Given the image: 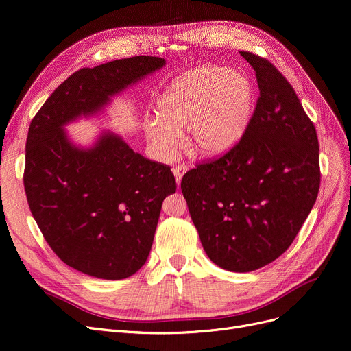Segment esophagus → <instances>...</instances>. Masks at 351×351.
<instances>
[{
  "instance_id": "34e87169",
  "label": "esophagus",
  "mask_w": 351,
  "mask_h": 351,
  "mask_svg": "<svg viewBox=\"0 0 351 351\" xmlns=\"http://www.w3.org/2000/svg\"><path fill=\"white\" fill-rule=\"evenodd\" d=\"M172 172H173L175 178H176V185H178V188H179V186H180V180H182L183 175H185V173L188 172V166H185V165H178V166H175V168L172 169Z\"/></svg>"
}]
</instances>
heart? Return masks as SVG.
<instances>
[{"mask_svg": "<svg viewBox=\"0 0 351 351\" xmlns=\"http://www.w3.org/2000/svg\"><path fill=\"white\" fill-rule=\"evenodd\" d=\"M254 112V86L239 71L202 65L182 73L158 101L156 115L146 123V135L162 156L172 155L179 135L200 158L229 152L243 138Z\"/></svg>", "mask_w": 351, "mask_h": 351, "instance_id": "obj_1", "label": "heart"}]
</instances>
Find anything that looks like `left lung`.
Returning <instances> with one entry per match:
<instances>
[{"mask_svg": "<svg viewBox=\"0 0 351 351\" xmlns=\"http://www.w3.org/2000/svg\"><path fill=\"white\" fill-rule=\"evenodd\" d=\"M259 85L243 138L182 179L209 259L229 271L261 269L299 233L320 186L319 141L293 86L267 60L242 51Z\"/></svg>", "mask_w": 351, "mask_h": 351, "instance_id": "left-lung-1", "label": "left lung"}]
</instances>
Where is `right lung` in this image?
Masks as SVG:
<instances>
[{
  "instance_id": "right-lung-1",
  "label": "right lung",
  "mask_w": 351,
  "mask_h": 351,
  "mask_svg": "<svg viewBox=\"0 0 351 351\" xmlns=\"http://www.w3.org/2000/svg\"><path fill=\"white\" fill-rule=\"evenodd\" d=\"M165 64L142 55L82 68L29 125L24 186L31 213L60 259L92 278L121 280L145 265L176 182L169 166L134 152L117 134L104 131L81 146L65 126L104 114L114 97Z\"/></svg>"
}]
</instances>
